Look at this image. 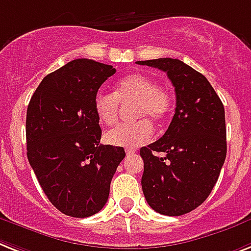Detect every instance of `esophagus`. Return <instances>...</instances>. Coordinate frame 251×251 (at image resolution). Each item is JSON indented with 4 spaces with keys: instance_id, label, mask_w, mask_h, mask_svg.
Listing matches in <instances>:
<instances>
[{
    "instance_id": "esophagus-1",
    "label": "esophagus",
    "mask_w": 251,
    "mask_h": 251,
    "mask_svg": "<svg viewBox=\"0 0 251 251\" xmlns=\"http://www.w3.org/2000/svg\"><path fill=\"white\" fill-rule=\"evenodd\" d=\"M126 153H127L128 155H132V154L136 153V150L132 149V148H127V149H126Z\"/></svg>"
}]
</instances>
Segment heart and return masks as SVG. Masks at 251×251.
<instances>
[{
  "instance_id": "1",
  "label": "heart",
  "mask_w": 251,
  "mask_h": 251,
  "mask_svg": "<svg viewBox=\"0 0 251 251\" xmlns=\"http://www.w3.org/2000/svg\"><path fill=\"white\" fill-rule=\"evenodd\" d=\"M120 102L135 101L133 123L120 124L106 133L110 145L123 148H137L153 136V123H163L171 111V97L167 91L158 87L151 77L133 74L116 84L115 94L100 91L93 100L94 111L98 120L106 126H113L118 120Z\"/></svg>"
}]
</instances>
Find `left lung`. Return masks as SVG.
<instances>
[{"mask_svg":"<svg viewBox=\"0 0 251 251\" xmlns=\"http://www.w3.org/2000/svg\"><path fill=\"white\" fill-rule=\"evenodd\" d=\"M167 74L175 87L176 109L159 140L142 146L141 185L149 206L162 215L179 216L205 202L227 155L224 106L205 76L180 59L138 61ZM155 152H164L157 157Z\"/></svg>","mask_w":251,"mask_h":251,"instance_id":"8db88e82","label":"left lung"}]
</instances>
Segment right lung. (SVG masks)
<instances>
[{"mask_svg": "<svg viewBox=\"0 0 251 251\" xmlns=\"http://www.w3.org/2000/svg\"><path fill=\"white\" fill-rule=\"evenodd\" d=\"M116 72L113 66L75 59L46 75L27 109V157L44 193L65 215L88 218L102 210L122 146L101 145L93 100Z\"/></svg>", "mask_w": 251, "mask_h": 251, "instance_id": "add662e5", "label": "right lung"}]
</instances>
